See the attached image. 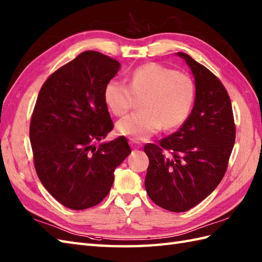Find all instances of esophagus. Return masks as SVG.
I'll return each instance as SVG.
<instances>
[{"mask_svg":"<svg viewBox=\"0 0 262 262\" xmlns=\"http://www.w3.org/2000/svg\"><path fill=\"white\" fill-rule=\"evenodd\" d=\"M129 143H130V145H132V147L134 148V149H137L138 147H139V143L137 142V141H135V139H130L129 141Z\"/></svg>","mask_w":262,"mask_h":262,"instance_id":"obj_1","label":"esophagus"}]
</instances>
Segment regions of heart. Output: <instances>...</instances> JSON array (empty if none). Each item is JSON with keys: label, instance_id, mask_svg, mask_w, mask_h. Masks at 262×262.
<instances>
[{"label": "heart", "instance_id": "1", "mask_svg": "<svg viewBox=\"0 0 262 262\" xmlns=\"http://www.w3.org/2000/svg\"><path fill=\"white\" fill-rule=\"evenodd\" d=\"M194 93L190 76L149 62L130 72L128 86L117 79L109 80L103 88V101L113 114L123 116L133 107L135 97H143V112L120 119L116 128L121 135L144 141L163 127L173 129L183 124L192 109Z\"/></svg>", "mask_w": 262, "mask_h": 262}]
</instances>
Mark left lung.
Listing matches in <instances>:
<instances>
[{
	"label": "left lung",
	"instance_id": "1",
	"mask_svg": "<svg viewBox=\"0 0 262 262\" xmlns=\"http://www.w3.org/2000/svg\"><path fill=\"white\" fill-rule=\"evenodd\" d=\"M176 56L190 67L195 100L190 116L160 145L144 147L149 159L145 188L161 208L185 212L215 190L227 171L235 141L230 97L221 81L184 52Z\"/></svg>",
	"mask_w": 262,
	"mask_h": 262
}]
</instances>
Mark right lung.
Returning a JSON list of instances; mask_svg holds the SVG:
<instances>
[{"label":"right lung","instance_id":"add662e5","mask_svg":"<svg viewBox=\"0 0 262 262\" xmlns=\"http://www.w3.org/2000/svg\"><path fill=\"white\" fill-rule=\"evenodd\" d=\"M120 63L97 51H84L62 66L42 86L30 124L34 167L58 202L84 210L105 199L114 171L132 150L125 137L100 142L114 124L103 88Z\"/></svg>","mask_w":262,"mask_h":262}]
</instances>
